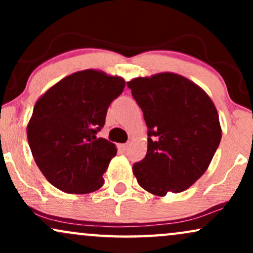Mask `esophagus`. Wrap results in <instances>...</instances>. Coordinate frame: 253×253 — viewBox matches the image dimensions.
<instances>
[{"instance_id": "1", "label": "esophagus", "mask_w": 253, "mask_h": 253, "mask_svg": "<svg viewBox=\"0 0 253 253\" xmlns=\"http://www.w3.org/2000/svg\"><path fill=\"white\" fill-rule=\"evenodd\" d=\"M127 149H128V144H120V145H119V150L123 151V152H126Z\"/></svg>"}]
</instances>
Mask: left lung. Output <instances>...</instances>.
Masks as SVG:
<instances>
[{"instance_id": "obj_1", "label": "left lung", "mask_w": 253, "mask_h": 253, "mask_svg": "<svg viewBox=\"0 0 253 253\" xmlns=\"http://www.w3.org/2000/svg\"><path fill=\"white\" fill-rule=\"evenodd\" d=\"M127 86L149 128L146 156L133 165L136 181L157 196L184 191L206 172L221 140L213 101L172 72L133 78Z\"/></svg>"}]
</instances>
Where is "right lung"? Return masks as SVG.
I'll return each instance as SVG.
<instances>
[{"mask_svg":"<svg viewBox=\"0 0 253 253\" xmlns=\"http://www.w3.org/2000/svg\"><path fill=\"white\" fill-rule=\"evenodd\" d=\"M124 88V78L89 69L63 78L37 101L27 139L38 168L52 185L69 194L102 187L118 150L96 134Z\"/></svg>","mask_w":253,"mask_h":253,"instance_id":"obj_1","label":"right lung"}]
</instances>
